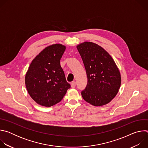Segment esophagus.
I'll return each mask as SVG.
<instances>
[{
	"label": "esophagus",
	"mask_w": 148,
	"mask_h": 148,
	"mask_svg": "<svg viewBox=\"0 0 148 148\" xmlns=\"http://www.w3.org/2000/svg\"><path fill=\"white\" fill-rule=\"evenodd\" d=\"M75 85H76V83L75 81H73L71 83V86L72 88H75Z\"/></svg>",
	"instance_id": "34e87169"
}]
</instances>
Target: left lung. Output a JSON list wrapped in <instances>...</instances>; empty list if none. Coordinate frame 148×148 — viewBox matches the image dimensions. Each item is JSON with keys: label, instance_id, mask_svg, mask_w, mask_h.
Returning <instances> with one entry per match:
<instances>
[{"label": "left lung", "instance_id": "8db88e82", "mask_svg": "<svg viewBox=\"0 0 148 148\" xmlns=\"http://www.w3.org/2000/svg\"><path fill=\"white\" fill-rule=\"evenodd\" d=\"M85 66L88 83L83 99L95 107L111 102L121 87L120 71L110 54L100 46L85 41L77 46Z\"/></svg>", "mask_w": 148, "mask_h": 148}]
</instances>
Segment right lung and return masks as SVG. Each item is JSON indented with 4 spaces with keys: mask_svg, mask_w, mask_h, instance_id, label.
<instances>
[{
    "mask_svg": "<svg viewBox=\"0 0 148 148\" xmlns=\"http://www.w3.org/2000/svg\"><path fill=\"white\" fill-rule=\"evenodd\" d=\"M66 49L61 44L47 46L32 60L26 74L28 93L41 106L50 107L58 103L71 87L60 63Z\"/></svg>",
    "mask_w": 148,
    "mask_h": 148,
    "instance_id": "add662e5",
    "label": "right lung"
}]
</instances>
